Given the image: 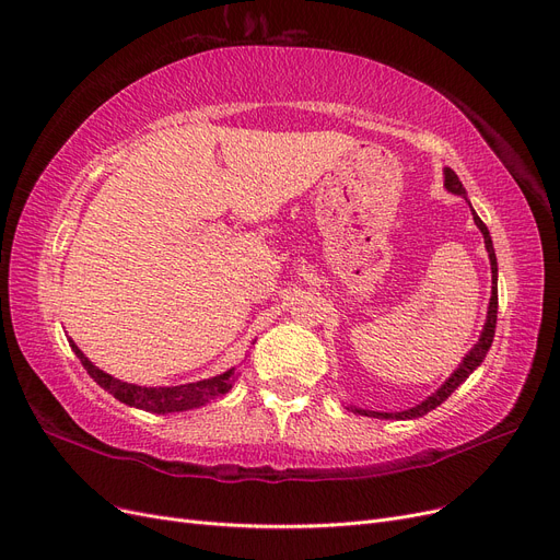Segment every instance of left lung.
Masks as SVG:
<instances>
[{"label":"left lung","mask_w":560,"mask_h":560,"mask_svg":"<svg viewBox=\"0 0 560 560\" xmlns=\"http://www.w3.org/2000/svg\"><path fill=\"white\" fill-rule=\"evenodd\" d=\"M444 176H446L444 185H446L453 194H459V197L467 199V191H465V187H462V183H459V178L455 176L453 168H446ZM474 222H476V226L480 229V233H482V237H485V247H488L490 262H492V300H490V311H488V323H485V327H482V334H480V338H478V343L471 348V352L465 357V361L459 363V369L442 384V388H436V394H432V396H430L428 400H423L421 405L411 407V409H405V411H366V409H354V411H359V415H363V417H375V419H396V421H398V419H419V417H425L428 411H432L434 407H440V405L455 392V388H457L462 382H465V380L480 366V361L485 359V354H488V350H490V346H492V340H494L497 308H499V293H497V256H494L490 231H488V226L482 224V220H480V217H478L476 212H474Z\"/></svg>","instance_id":"left-lung-1"}]
</instances>
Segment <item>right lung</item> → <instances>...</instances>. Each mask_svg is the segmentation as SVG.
Wrapping results in <instances>:
<instances>
[{"label":"right lung","mask_w":560,"mask_h":560,"mask_svg":"<svg viewBox=\"0 0 560 560\" xmlns=\"http://www.w3.org/2000/svg\"><path fill=\"white\" fill-rule=\"evenodd\" d=\"M70 348L80 357L86 373L95 382H98L105 392H109L116 400L126 402L130 407H137V409L155 411V415H168V411L201 407L214 398L224 396L233 384V371H226L224 375H217V377L201 380V382H191V384H180V386H160V388L137 386V384L120 382V380L103 373L101 369H95L93 363L82 354V350L72 343V340H70Z\"/></svg>","instance_id":"right-lung-1"}]
</instances>
